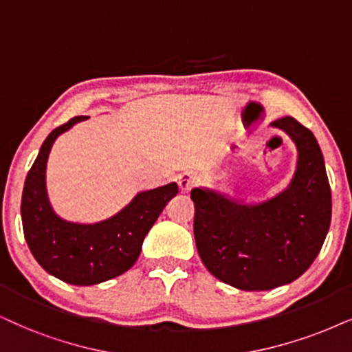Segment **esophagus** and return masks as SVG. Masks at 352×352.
<instances>
[{
    "mask_svg": "<svg viewBox=\"0 0 352 352\" xmlns=\"http://www.w3.org/2000/svg\"><path fill=\"white\" fill-rule=\"evenodd\" d=\"M198 184V175L193 172H184L179 175V185L184 191H188Z\"/></svg>",
    "mask_w": 352,
    "mask_h": 352,
    "instance_id": "1",
    "label": "esophagus"
}]
</instances>
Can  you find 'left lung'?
<instances>
[{
	"label": "left lung",
	"instance_id": "8db88e82",
	"mask_svg": "<svg viewBox=\"0 0 352 352\" xmlns=\"http://www.w3.org/2000/svg\"><path fill=\"white\" fill-rule=\"evenodd\" d=\"M292 138L299 161L286 191L261 204H237L195 188L193 234L203 265L242 291L292 283L322 250L331 221V190L314 133L292 117L271 123Z\"/></svg>",
	"mask_w": 352,
	"mask_h": 352
}]
</instances>
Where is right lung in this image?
Masks as SVG:
<instances>
[{
  "mask_svg": "<svg viewBox=\"0 0 352 352\" xmlns=\"http://www.w3.org/2000/svg\"><path fill=\"white\" fill-rule=\"evenodd\" d=\"M86 117H74L53 130L30 167L21 201L24 237L35 260L47 273L74 286H92L117 278L135 265L143 240L177 184L141 191L117 216L97 224H73L60 219L48 203L47 159L61 133Z\"/></svg>",
  "mask_w": 352,
  "mask_h": 352,
  "instance_id": "1",
  "label": "right lung"
}]
</instances>
